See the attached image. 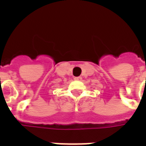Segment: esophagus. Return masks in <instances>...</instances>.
<instances>
[{
    "mask_svg": "<svg viewBox=\"0 0 146 146\" xmlns=\"http://www.w3.org/2000/svg\"><path fill=\"white\" fill-rule=\"evenodd\" d=\"M74 80H80L81 77L80 76H76V77H74Z\"/></svg>",
    "mask_w": 146,
    "mask_h": 146,
    "instance_id": "34e87169",
    "label": "esophagus"
}]
</instances>
